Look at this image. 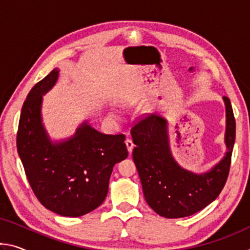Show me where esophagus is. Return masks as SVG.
Masks as SVG:
<instances>
[{
    "instance_id": "34e87169",
    "label": "esophagus",
    "mask_w": 250,
    "mask_h": 250,
    "mask_svg": "<svg viewBox=\"0 0 250 250\" xmlns=\"http://www.w3.org/2000/svg\"><path fill=\"white\" fill-rule=\"evenodd\" d=\"M125 146H126V149H128L129 153H132V150H133V147H134L133 141L131 140V139H126V140H125Z\"/></svg>"
}]
</instances>
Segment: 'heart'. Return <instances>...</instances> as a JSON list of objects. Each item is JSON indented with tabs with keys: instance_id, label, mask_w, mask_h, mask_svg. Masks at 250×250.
<instances>
[{
	"instance_id": "b5f03b06",
	"label": "heart",
	"mask_w": 250,
	"mask_h": 250,
	"mask_svg": "<svg viewBox=\"0 0 250 250\" xmlns=\"http://www.w3.org/2000/svg\"><path fill=\"white\" fill-rule=\"evenodd\" d=\"M113 113H115V115H117V111H113Z\"/></svg>"
}]
</instances>
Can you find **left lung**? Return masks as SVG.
Segmentation results:
<instances>
[{
  "label": "left lung",
  "instance_id": "obj_1",
  "mask_svg": "<svg viewBox=\"0 0 250 250\" xmlns=\"http://www.w3.org/2000/svg\"><path fill=\"white\" fill-rule=\"evenodd\" d=\"M223 101L226 110V152L208 171L196 173L180 166L172 154L167 120L159 113L141 120L131 130L135 145L132 158L145 198L161 216H191L216 200L225 185L235 143L236 122L229 99L223 97Z\"/></svg>",
  "mask_w": 250,
  "mask_h": 250
}]
</instances>
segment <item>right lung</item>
I'll use <instances>...</instances> for the list:
<instances>
[{
    "mask_svg": "<svg viewBox=\"0 0 250 250\" xmlns=\"http://www.w3.org/2000/svg\"><path fill=\"white\" fill-rule=\"evenodd\" d=\"M58 77L59 69L55 68L29 91L16 145L29 185L42 204L61 216L79 217L103 204L113 167L126 159L128 150L125 135L104 134L88 120L68 138H50L42 105Z\"/></svg>",
    "mask_w": 250,
    "mask_h": 250,
    "instance_id": "1",
    "label": "right lung"
}]
</instances>
